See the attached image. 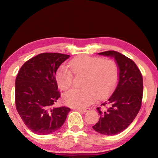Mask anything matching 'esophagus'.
I'll return each instance as SVG.
<instances>
[{"label":"esophagus","mask_w":158,"mask_h":158,"mask_svg":"<svg viewBox=\"0 0 158 158\" xmlns=\"http://www.w3.org/2000/svg\"><path fill=\"white\" fill-rule=\"evenodd\" d=\"M77 110L80 112H82V113H85L86 111H88V109H85V108H77Z\"/></svg>","instance_id":"esophagus-1"}]
</instances>
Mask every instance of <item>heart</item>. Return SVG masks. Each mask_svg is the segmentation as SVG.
I'll return each mask as SVG.
<instances>
[{"label": "heart", "instance_id": "b5f03b06", "mask_svg": "<svg viewBox=\"0 0 158 158\" xmlns=\"http://www.w3.org/2000/svg\"><path fill=\"white\" fill-rule=\"evenodd\" d=\"M70 66L75 75H84L83 89H72L64 94V102L70 106H88L96 101L97 96H108L117 83L118 69L111 60L83 55L71 60ZM55 78L60 89L68 90L72 85L73 73L68 67H60Z\"/></svg>", "mask_w": 158, "mask_h": 158}]
</instances>
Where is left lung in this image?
<instances>
[{
    "instance_id": "obj_1",
    "label": "left lung",
    "mask_w": 158,
    "mask_h": 158,
    "mask_svg": "<svg viewBox=\"0 0 158 158\" xmlns=\"http://www.w3.org/2000/svg\"><path fill=\"white\" fill-rule=\"evenodd\" d=\"M114 58L117 66L118 81L109 98L97 108L100 118L93 129L103 135H117L133 122L142 105L143 79L137 66L131 59L116 51L98 53Z\"/></svg>"
}]
</instances>
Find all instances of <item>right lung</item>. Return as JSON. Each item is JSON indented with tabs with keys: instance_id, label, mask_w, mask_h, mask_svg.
<instances>
[{
	"instance_id": "1",
	"label": "right lung",
	"mask_w": 158,
	"mask_h": 158,
	"mask_svg": "<svg viewBox=\"0 0 158 158\" xmlns=\"http://www.w3.org/2000/svg\"><path fill=\"white\" fill-rule=\"evenodd\" d=\"M70 55L42 53L23 64L16 78L17 111L31 131L47 135L62 126L70 112L66 106L54 107L60 97L55 75Z\"/></svg>"
}]
</instances>
